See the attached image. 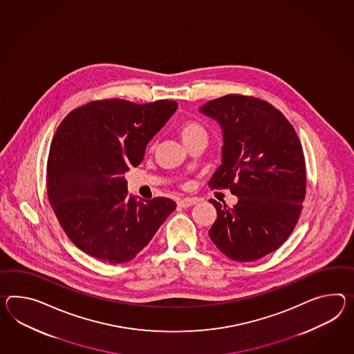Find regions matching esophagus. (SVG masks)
<instances>
[{
  "instance_id": "1",
  "label": "esophagus",
  "mask_w": 354,
  "mask_h": 354,
  "mask_svg": "<svg viewBox=\"0 0 354 354\" xmlns=\"http://www.w3.org/2000/svg\"><path fill=\"white\" fill-rule=\"evenodd\" d=\"M196 203H198V199L197 198H181L178 201V206L183 208L192 207Z\"/></svg>"
}]
</instances>
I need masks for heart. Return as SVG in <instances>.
<instances>
[{"instance_id": "obj_1", "label": "heart", "mask_w": 354, "mask_h": 354, "mask_svg": "<svg viewBox=\"0 0 354 354\" xmlns=\"http://www.w3.org/2000/svg\"><path fill=\"white\" fill-rule=\"evenodd\" d=\"M179 136L181 140L185 143H188L192 139L197 138L201 136H207L205 128L199 124L198 121L188 120L184 121L179 127Z\"/></svg>"}]
</instances>
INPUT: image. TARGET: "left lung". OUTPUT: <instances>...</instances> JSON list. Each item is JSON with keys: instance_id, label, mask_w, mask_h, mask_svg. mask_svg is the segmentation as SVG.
<instances>
[{"instance_id": "1", "label": "left lung", "mask_w": 354, "mask_h": 354, "mask_svg": "<svg viewBox=\"0 0 354 354\" xmlns=\"http://www.w3.org/2000/svg\"><path fill=\"white\" fill-rule=\"evenodd\" d=\"M223 130L221 165L208 185L229 188L233 208L209 199L217 218L208 235L218 250L238 262L262 259L293 232L306 196L302 146L292 124L272 104L227 95L199 107Z\"/></svg>"}]
</instances>
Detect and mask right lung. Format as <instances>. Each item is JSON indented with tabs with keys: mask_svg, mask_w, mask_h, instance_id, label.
Masks as SVG:
<instances>
[{
	"mask_svg": "<svg viewBox=\"0 0 354 354\" xmlns=\"http://www.w3.org/2000/svg\"><path fill=\"white\" fill-rule=\"evenodd\" d=\"M178 109L175 101L89 102L62 120L47 161V194L79 250L109 263L134 259L176 208L173 199L137 202L124 174Z\"/></svg>",
	"mask_w": 354,
	"mask_h": 354,
	"instance_id": "obj_1",
	"label": "right lung"
}]
</instances>
